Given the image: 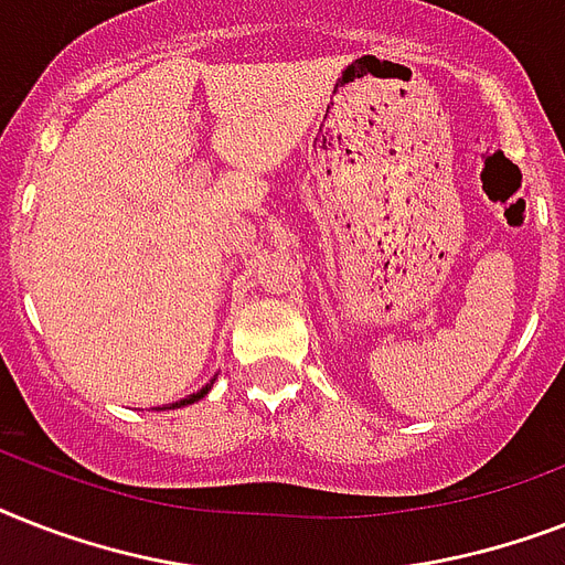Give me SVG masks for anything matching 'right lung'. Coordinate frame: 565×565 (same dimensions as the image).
I'll list each match as a JSON object with an SVG mask.
<instances>
[{
	"instance_id": "add662e5",
	"label": "right lung",
	"mask_w": 565,
	"mask_h": 565,
	"mask_svg": "<svg viewBox=\"0 0 565 565\" xmlns=\"http://www.w3.org/2000/svg\"><path fill=\"white\" fill-rule=\"evenodd\" d=\"M211 383H214V380H211ZM211 383H209V386H203V388H200V392H196V394H188V397H182V401L171 403V406H164V409H179V406H188V403L200 401V397H205V394L211 392Z\"/></svg>"
}]
</instances>
